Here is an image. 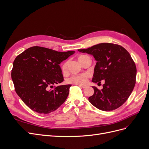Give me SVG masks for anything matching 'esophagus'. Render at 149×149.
Segmentation results:
<instances>
[{
	"instance_id": "esophagus-1",
	"label": "esophagus",
	"mask_w": 149,
	"mask_h": 149,
	"mask_svg": "<svg viewBox=\"0 0 149 149\" xmlns=\"http://www.w3.org/2000/svg\"><path fill=\"white\" fill-rule=\"evenodd\" d=\"M78 86L81 87V88H86L87 86H82V85H78Z\"/></svg>"
}]
</instances>
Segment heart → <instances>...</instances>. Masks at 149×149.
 <instances>
[{
    "mask_svg": "<svg viewBox=\"0 0 149 149\" xmlns=\"http://www.w3.org/2000/svg\"><path fill=\"white\" fill-rule=\"evenodd\" d=\"M86 56V55H81L79 56L78 59L79 62L82 61V59ZM69 61H65L63 62L61 64V70L62 72H67L68 66ZM89 77V74L87 73H83L80 74H76V75H73L67 79V82L70 84H74L76 85H83L86 84L88 78Z\"/></svg>",
    "mask_w": 149,
    "mask_h": 149,
    "instance_id": "b5f03b06",
    "label": "heart"
}]
</instances>
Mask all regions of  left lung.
I'll use <instances>...</instances> for the list:
<instances>
[{
  "label": "left lung",
  "instance_id": "8db88e82",
  "mask_svg": "<svg viewBox=\"0 0 149 149\" xmlns=\"http://www.w3.org/2000/svg\"><path fill=\"white\" fill-rule=\"evenodd\" d=\"M78 51L92 54L97 61L92 82L101 83L103 88L96 87L90 102L103 111L119 108L127 100L136 83V67L130 54L122 46L101 43Z\"/></svg>",
  "mask_w": 149,
  "mask_h": 149
}]
</instances>
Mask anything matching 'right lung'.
<instances>
[{"mask_svg": "<svg viewBox=\"0 0 149 149\" xmlns=\"http://www.w3.org/2000/svg\"><path fill=\"white\" fill-rule=\"evenodd\" d=\"M74 51L60 52L34 46L19 54L13 62L11 78L17 95L33 111L48 114L65 102L72 85L63 81L60 63Z\"/></svg>", "mask_w": 149, "mask_h": 149, "instance_id": "obj_1", "label": "right lung"}]
</instances>
